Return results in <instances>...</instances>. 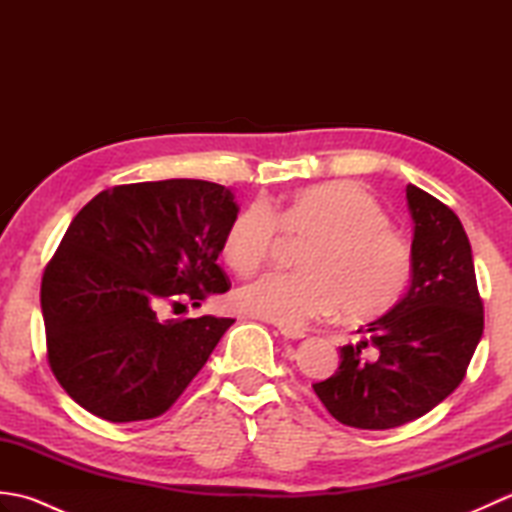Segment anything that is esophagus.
<instances>
[{"instance_id":"obj_1","label":"esophagus","mask_w":512,"mask_h":512,"mask_svg":"<svg viewBox=\"0 0 512 512\" xmlns=\"http://www.w3.org/2000/svg\"><path fill=\"white\" fill-rule=\"evenodd\" d=\"M279 334L284 336V339L297 341V339H303V336H306V330H299V328H286V325H281V328H279Z\"/></svg>"}]
</instances>
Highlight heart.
I'll return each instance as SVG.
<instances>
[{
    "instance_id": "b5f03b06",
    "label": "heart",
    "mask_w": 512,
    "mask_h": 512,
    "mask_svg": "<svg viewBox=\"0 0 512 512\" xmlns=\"http://www.w3.org/2000/svg\"><path fill=\"white\" fill-rule=\"evenodd\" d=\"M279 228L308 239L299 253L301 273L259 277L235 292V308L286 328L328 317L343 306L352 319H372L400 299L411 275V250L361 184L334 180L297 191L270 209L246 206L226 228L222 257L239 277L257 273L273 250Z\"/></svg>"
}]
</instances>
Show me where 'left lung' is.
Segmentation results:
<instances>
[{
  "instance_id": "8db88e82",
  "label": "left lung",
  "mask_w": 512,
  "mask_h": 512,
  "mask_svg": "<svg viewBox=\"0 0 512 512\" xmlns=\"http://www.w3.org/2000/svg\"><path fill=\"white\" fill-rule=\"evenodd\" d=\"M411 286L341 347L339 369L314 383L332 416L354 429H394L453 394L484 332L469 237L447 204L407 184ZM373 352L369 353L368 350Z\"/></svg>"
}]
</instances>
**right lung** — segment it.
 I'll return each instance as SVG.
<instances>
[{
	"label": "right lung",
	"instance_id": "right-lung-1",
	"mask_svg": "<svg viewBox=\"0 0 512 512\" xmlns=\"http://www.w3.org/2000/svg\"><path fill=\"white\" fill-rule=\"evenodd\" d=\"M235 195L206 180L136 182L101 191L76 213L41 279L48 363L94 416L136 422L165 413L235 323L200 306L231 284L217 266Z\"/></svg>",
	"mask_w": 512,
	"mask_h": 512
}]
</instances>
